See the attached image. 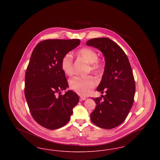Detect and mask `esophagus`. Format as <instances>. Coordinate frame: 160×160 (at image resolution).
Segmentation results:
<instances>
[{"label":"esophagus","instance_id":"obj_1","mask_svg":"<svg viewBox=\"0 0 160 160\" xmlns=\"http://www.w3.org/2000/svg\"><path fill=\"white\" fill-rule=\"evenodd\" d=\"M86 99L85 97H80V101H83V100H85V99Z\"/></svg>","mask_w":160,"mask_h":160}]
</instances>
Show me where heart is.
<instances>
[{"mask_svg": "<svg viewBox=\"0 0 160 160\" xmlns=\"http://www.w3.org/2000/svg\"><path fill=\"white\" fill-rule=\"evenodd\" d=\"M77 55L90 63L89 71L96 76L102 73L103 65L98 59L97 52L89 47H83L77 51ZM61 68L65 74L71 76L74 73L73 59L71 54H67L62 59ZM97 81L92 76H76L69 80V88L82 96L88 95L96 86Z\"/></svg>", "mask_w": 160, "mask_h": 160, "instance_id": "1", "label": "heart"}]
</instances>
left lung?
I'll return each mask as SVG.
<instances>
[{"mask_svg": "<svg viewBox=\"0 0 160 160\" xmlns=\"http://www.w3.org/2000/svg\"><path fill=\"white\" fill-rule=\"evenodd\" d=\"M87 46H93L103 53L106 65L97 90L106 93L93 98L97 106L91 120L97 127L110 129L121 125L127 118L134 102L136 84L129 60L121 48L107 38L91 39Z\"/></svg>", "mask_w": 160, "mask_h": 160, "instance_id": "obj_1", "label": "left lung"}]
</instances>
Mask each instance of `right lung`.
I'll return each mask as SVG.
<instances>
[{
  "label": "right lung",
  "instance_id": "add662e5",
  "mask_svg": "<svg viewBox=\"0 0 160 160\" xmlns=\"http://www.w3.org/2000/svg\"><path fill=\"white\" fill-rule=\"evenodd\" d=\"M80 44L78 39H46L39 42L31 54L24 95L32 118L47 129L65 125L78 102V96L72 91L61 94L68 86L61 61Z\"/></svg>",
  "mask_w": 160,
  "mask_h": 160
}]
</instances>
